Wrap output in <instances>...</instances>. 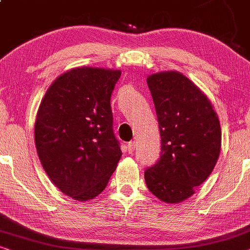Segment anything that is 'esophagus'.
<instances>
[{
  "instance_id": "1",
  "label": "esophagus",
  "mask_w": 250,
  "mask_h": 250,
  "mask_svg": "<svg viewBox=\"0 0 250 250\" xmlns=\"http://www.w3.org/2000/svg\"><path fill=\"white\" fill-rule=\"evenodd\" d=\"M136 148V143L135 142H130L128 143V145H126V150H128L129 154H132L133 150Z\"/></svg>"
}]
</instances>
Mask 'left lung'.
I'll return each mask as SVG.
<instances>
[{
	"label": "left lung",
	"mask_w": 250,
	"mask_h": 250,
	"mask_svg": "<svg viewBox=\"0 0 250 250\" xmlns=\"http://www.w3.org/2000/svg\"><path fill=\"white\" fill-rule=\"evenodd\" d=\"M161 133V157L145 171L147 188L167 204L196 192L212 173L221 152V125L207 95L179 71L147 77Z\"/></svg>",
	"instance_id": "obj_1"
}]
</instances>
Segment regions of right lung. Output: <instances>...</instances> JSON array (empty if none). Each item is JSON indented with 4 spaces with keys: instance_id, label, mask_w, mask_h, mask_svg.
<instances>
[{
    "instance_id": "1",
    "label": "right lung",
    "mask_w": 250,
    "mask_h": 250,
    "mask_svg": "<svg viewBox=\"0 0 250 250\" xmlns=\"http://www.w3.org/2000/svg\"><path fill=\"white\" fill-rule=\"evenodd\" d=\"M120 76V70L72 68L51 83L38 107L41 163L60 191L78 202L100 195L121 159L110 103Z\"/></svg>"
}]
</instances>
